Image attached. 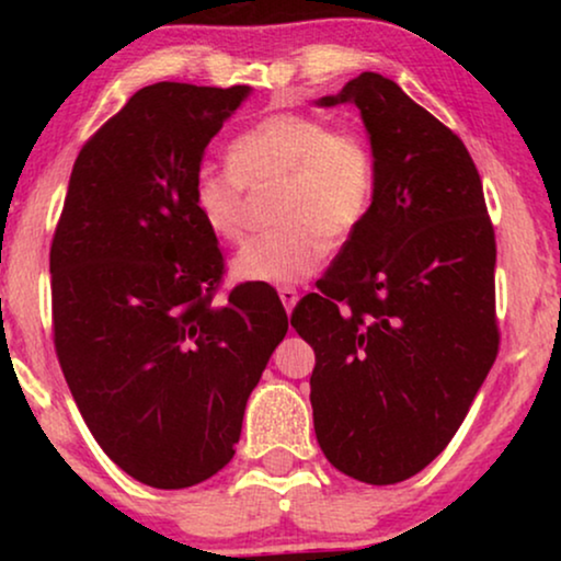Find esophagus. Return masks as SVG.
I'll return each mask as SVG.
<instances>
[{
  "label": "esophagus",
  "instance_id": "esophagus-1",
  "mask_svg": "<svg viewBox=\"0 0 561 561\" xmlns=\"http://www.w3.org/2000/svg\"><path fill=\"white\" fill-rule=\"evenodd\" d=\"M278 296H280L283 306H286V311H294V306L298 301V290L294 286H280L278 288Z\"/></svg>",
  "mask_w": 561,
  "mask_h": 561
}]
</instances>
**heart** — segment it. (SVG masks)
<instances>
[{"label":"heart","mask_w":561,"mask_h":561,"mask_svg":"<svg viewBox=\"0 0 561 561\" xmlns=\"http://www.w3.org/2000/svg\"><path fill=\"white\" fill-rule=\"evenodd\" d=\"M227 160L229 165H198L191 181V206L219 240H240L248 188L278 183L273 206L278 227L252 237L232 260L242 280L301 283L327 257L329 240H347L370 211V150L357 135L334 133L327 119L271 114L229 142Z\"/></svg>","instance_id":"obj_1"}]
</instances>
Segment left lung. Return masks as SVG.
<instances>
[{
    "mask_svg": "<svg viewBox=\"0 0 561 561\" xmlns=\"http://www.w3.org/2000/svg\"><path fill=\"white\" fill-rule=\"evenodd\" d=\"M334 104L363 114L373 204L290 324L317 352L321 451L393 485L442 455L495 363V232L465 142L396 81L365 71Z\"/></svg>",
    "mask_w": 561,
    "mask_h": 561,
    "instance_id": "obj_1",
    "label": "left lung"
}]
</instances>
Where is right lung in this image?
Instances as JSON below:
<instances>
[{"label":"right lung","instance_id":"right-lung-1","mask_svg":"<svg viewBox=\"0 0 561 561\" xmlns=\"http://www.w3.org/2000/svg\"><path fill=\"white\" fill-rule=\"evenodd\" d=\"M250 87H145L73 163L50 244L53 342L89 432L129 478L181 490L234 457L244 405L288 332L237 286L191 206L204 150Z\"/></svg>","mask_w":561,"mask_h":561}]
</instances>
